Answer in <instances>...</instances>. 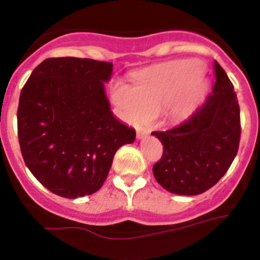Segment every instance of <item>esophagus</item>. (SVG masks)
<instances>
[{"label": "esophagus", "instance_id": "esophagus-1", "mask_svg": "<svg viewBox=\"0 0 260 260\" xmlns=\"http://www.w3.org/2000/svg\"><path fill=\"white\" fill-rule=\"evenodd\" d=\"M148 134H150V130H148V128H143V127L137 128L138 139H142V138L146 137V135H148Z\"/></svg>", "mask_w": 260, "mask_h": 260}]
</instances>
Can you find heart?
Returning a JSON list of instances; mask_svg holds the SVG:
<instances>
[{"label": "heart", "instance_id": "b5f03b06", "mask_svg": "<svg viewBox=\"0 0 260 260\" xmlns=\"http://www.w3.org/2000/svg\"><path fill=\"white\" fill-rule=\"evenodd\" d=\"M208 92L202 65L194 59L171 62L138 75L134 87L117 83L112 99L123 118L139 123L165 109L173 118L191 114Z\"/></svg>", "mask_w": 260, "mask_h": 260}]
</instances>
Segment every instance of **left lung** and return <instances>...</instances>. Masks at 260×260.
<instances>
[{
    "mask_svg": "<svg viewBox=\"0 0 260 260\" xmlns=\"http://www.w3.org/2000/svg\"><path fill=\"white\" fill-rule=\"evenodd\" d=\"M213 68L216 82L206 102L180 125L152 133L164 148L152 168L153 176L173 194L207 191L226 173L237 155L241 138L237 95L217 61Z\"/></svg>",
    "mask_w": 260,
    "mask_h": 260,
    "instance_id": "obj_1",
    "label": "left lung"
}]
</instances>
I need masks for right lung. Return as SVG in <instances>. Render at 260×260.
<instances>
[{
    "instance_id": "obj_1",
    "label": "right lung",
    "mask_w": 260,
    "mask_h": 260,
    "mask_svg": "<svg viewBox=\"0 0 260 260\" xmlns=\"http://www.w3.org/2000/svg\"><path fill=\"white\" fill-rule=\"evenodd\" d=\"M113 63L58 57L36 66L22 88L18 138L27 168L49 191L75 199L98 191L114 153L135 130L110 112L104 82Z\"/></svg>"
}]
</instances>
